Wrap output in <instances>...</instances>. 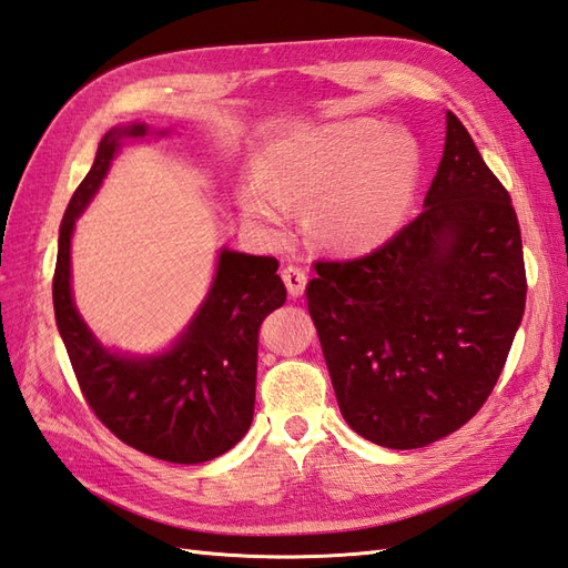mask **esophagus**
<instances>
[{
  "label": "esophagus",
  "instance_id": "34e87169",
  "mask_svg": "<svg viewBox=\"0 0 568 568\" xmlns=\"http://www.w3.org/2000/svg\"><path fill=\"white\" fill-rule=\"evenodd\" d=\"M283 281H285L287 293H291L293 297H300V295L305 293L307 275H305L303 268H300V265H285V268H283Z\"/></svg>",
  "mask_w": 568,
  "mask_h": 568
}]
</instances>
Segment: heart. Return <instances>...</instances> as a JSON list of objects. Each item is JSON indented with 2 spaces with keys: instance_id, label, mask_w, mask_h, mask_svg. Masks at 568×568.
Returning <instances> with one entry per match:
<instances>
[{
  "instance_id": "obj_1",
  "label": "heart",
  "mask_w": 568,
  "mask_h": 568,
  "mask_svg": "<svg viewBox=\"0 0 568 568\" xmlns=\"http://www.w3.org/2000/svg\"><path fill=\"white\" fill-rule=\"evenodd\" d=\"M239 202L251 220L283 229L287 210L307 212L310 232L334 251H368L390 239L419 183V149L405 131L371 119L329 124L277 141Z\"/></svg>"
}]
</instances>
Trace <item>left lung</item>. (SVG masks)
I'll use <instances>...</instances> for the list:
<instances>
[{"instance_id": "1", "label": "left lung", "mask_w": 568, "mask_h": 568, "mask_svg": "<svg viewBox=\"0 0 568 568\" xmlns=\"http://www.w3.org/2000/svg\"><path fill=\"white\" fill-rule=\"evenodd\" d=\"M315 271L307 310L361 437L419 449L484 407L523 322L527 275L508 190L456 114L425 210L376 251Z\"/></svg>"}]
</instances>
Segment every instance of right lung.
Segmentation results:
<instances>
[{
    "instance_id": "right-lung-1",
    "label": "right lung",
    "mask_w": 568,
    "mask_h": 568,
    "mask_svg": "<svg viewBox=\"0 0 568 568\" xmlns=\"http://www.w3.org/2000/svg\"><path fill=\"white\" fill-rule=\"evenodd\" d=\"M146 134L143 124L106 131L68 204L53 273L55 322L82 397L116 439L171 464H202L232 449L251 427L258 327L287 291L275 273L277 258L222 251L207 300L171 352L153 358L104 352L72 305L70 236L119 143Z\"/></svg>"
}]
</instances>
